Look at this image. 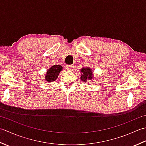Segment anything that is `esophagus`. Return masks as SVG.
I'll return each mask as SVG.
<instances>
[{
	"label": "esophagus",
	"mask_w": 146,
	"mask_h": 146,
	"mask_svg": "<svg viewBox=\"0 0 146 146\" xmlns=\"http://www.w3.org/2000/svg\"><path fill=\"white\" fill-rule=\"evenodd\" d=\"M67 69L68 70H72L74 69V65H69L67 66Z\"/></svg>",
	"instance_id": "esophagus-1"
}]
</instances>
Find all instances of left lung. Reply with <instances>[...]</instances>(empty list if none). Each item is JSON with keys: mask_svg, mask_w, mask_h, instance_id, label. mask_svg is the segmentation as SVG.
I'll list each match as a JSON object with an SVG mask.
<instances>
[{"mask_svg": "<svg viewBox=\"0 0 146 146\" xmlns=\"http://www.w3.org/2000/svg\"><path fill=\"white\" fill-rule=\"evenodd\" d=\"M81 72H82L81 79V81H83V82H86L88 80H91L93 78V71L91 70V69L89 67L82 68L81 70Z\"/></svg>", "mask_w": 146, "mask_h": 146, "instance_id": "8db88e82", "label": "left lung"}]
</instances>
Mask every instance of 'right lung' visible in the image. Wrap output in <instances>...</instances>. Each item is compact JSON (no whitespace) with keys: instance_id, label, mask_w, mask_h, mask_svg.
I'll return each instance as SVG.
<instances>
[{"instance_id":"obj_1","label":"right lung","mask_w":146,"mask_h":146,"mask_svg":"<svg viewBox=\"0 0 146 146\" xmlns=\"http://www.w3.org/2000/svg\"><path fill=\"white\" fill-rule=\"evenodd\" d=\"M63 69L62 67L60 65H53L50 69L47 70V72L46 74V76L44 77V78L47 81L50 82H52L55 80L56 79L58 74L60 73V71Z\"/></svg>"}]
</instances>
